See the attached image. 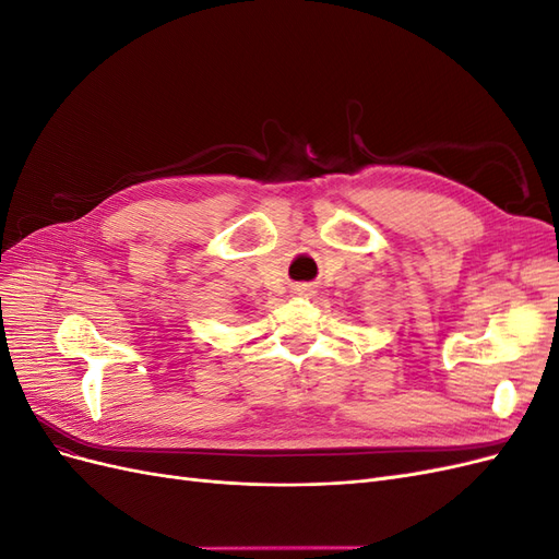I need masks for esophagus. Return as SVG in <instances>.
I'll list each match as a JSON object with an SVG mask.
<instances>
[{"label": "esophagus", "mask_w": 559, "mask_h": 559, "mask_svg": "<svg viewBox=\"0 0 559 559\" xmlns=\"http://www.w3.org/2000/svg\"><path fill=\"white\" fill-rule=\"evenodd\" d=\"M302 289H306V286H302Z\"/></svg>", "instance_id": "esophagus-1"}]
</instances>
